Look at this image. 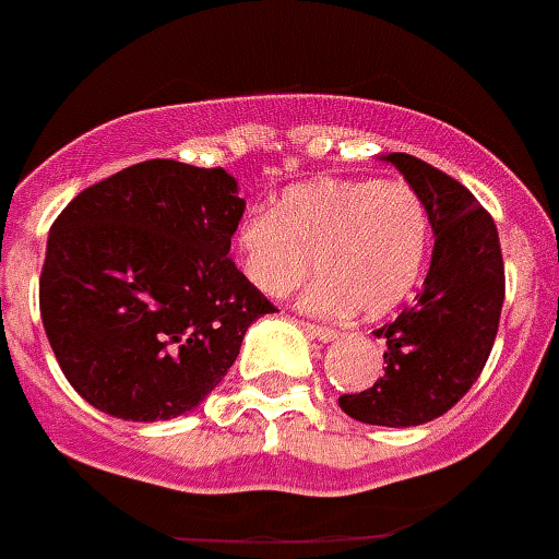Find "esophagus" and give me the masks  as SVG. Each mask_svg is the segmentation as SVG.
I'll use <instances>...</instances> for the list:
<instances>
[{"label": "esophagus", "mask_w": 559, "mask_h": 559, "mask_svg": "<svg viewBox=\"0 0 559 559\" xmlns=\"http://www.w3.org/2000/svg\"><path fill=\"white\" fill-rule=\"evenodd\" d=\"M302 328L308 330L310 338L322 341V344H328V341L338 338V333H335V330H330V328H319V324H302Z\"/></svg>", "instance_id": "esophagus-1"}]
</instances>
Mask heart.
I'll list each match as a JSON object with an SVG mask.
<instances>
[{
  "label": "heart",
  "instance_id": "heart-1",
  "mask_svg": "<svg viewBox=\"0 0 559 559\" xmlns=\"http://www.w3.org/2000/svg\"><path fill=\"white\" fill-rule=\"evenodd\" d=\"M428 249V206L406 181H305L235 229L240 274L265 296L294 290L313 260L322 276L299 305L316 316L389 313L414 290Z\"/></svg>",
  "mask_w": 559,
  "mask_h": 559
}]
</instances>
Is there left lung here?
Here are the masks:
<instances>
[{
    "instance_id": "8db88e82",
    "label": "left lung",
    "mask_w": 559,
    "mask_h": 559,
    "mask_svg": "<svg viewBox=\"0 0 559 559\" xmlns=\"http://www.w3.org/2000/svg\"><path fill=\"white\" fill-rule=\"evenodd\" d=\"M383 162L423 195L437 240L412 308L374 330L386 341L383 374L341 394L338 406L367 426L412 428L442 417L481 374L501 319L503 257L496 224L467 187L408 153Z\"/></svg>"
}]
</instances>
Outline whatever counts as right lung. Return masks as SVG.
<instances>
[{"mask_svg":"<svg viewBox=\"0 0 559 559\" xmlns=\"http://www.w3.org/2000/svg\"><path fill=\"white\" fill-rule=\"evenodd\" d=\"M224 167L151 159L69 201L49 229L38 305L88 406L156 423L195 412L274 305L237 271L246 201Z\"/></svg>","mask_w":559,"mask_h":559,"instance_id":"1","label":"right lung"}]
</instances>
